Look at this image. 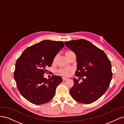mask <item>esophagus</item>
I'll return each instance as SVG.
<instances>
[{
  "mask_svg": "<svg viewBox=\"0 0 124 124\" xmlns=\"http://www.w3.org/2000/svg\"><path fill=\"white\" fill-rule=\"evenodd\" d=\"M67 80H68V78H65V77H63L62 78V80L63 81H66Z\"/></svg>",
  "mask_w": 124,
  "mask_h": 124,
  "instance_id": "obj_1",
  "label": "esophagus"
}]
</instances>
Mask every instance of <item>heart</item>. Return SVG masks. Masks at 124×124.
<instances>
[{
	"mask_svg": "<svg viewBox=\"0 0 124 124\" xmlns=\"http://www.w3.org/2000/svg\"><path fill=\"white\" fill-rule=\"evenodd\" d=\"M70 52H71V51L66 52V53H65V55L67 54V53H69ZM69 71H70V69H61V70H60V72H61V73L63 75V76H69Z\"/></svg>",
	"mask_w": 124,
	"mask_h": 124,
	"instance_id": "1",
	"label": "heart"
}]
</instances>
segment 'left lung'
<instances>
[{"instance_id":"obj_1","label":"left lung","mask_w":124,"mask_h":124,"mask_svg":"<svg viewBox=\"0 0 124 124\" xmlns=\"http://www.w3.org/2000/svg\"><path fill=\"white\" fill-rule=\"evenodd\" d=\"M65 44L76 55V76L86 77L80 83L74 78V85L70 90L71 97L82 103L95 102L110 85L112 78L110 61L102 50L86 40H72Z\"/></svg>"}]
</instances>
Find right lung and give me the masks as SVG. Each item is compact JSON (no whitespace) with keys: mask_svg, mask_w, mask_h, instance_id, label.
Masks as SVG:
<instances>
[{"mask_svg":"<svg viewBox=\"0 0 124 124\" xmlns=\"http://www.w3.org/2000/svg\"><path fill=\"white\" fill-rule=\"evenodd\" d=\"M64 46L62 41L44 40L29 46L22 53L16 63L14 78L21 94L29 102L42 104L53 98L62 77H43L58 52Z\"/></svg>","mask_w":124,"mask_h":124,"instance_id":"1","label":"right lung"}]
</instances>
